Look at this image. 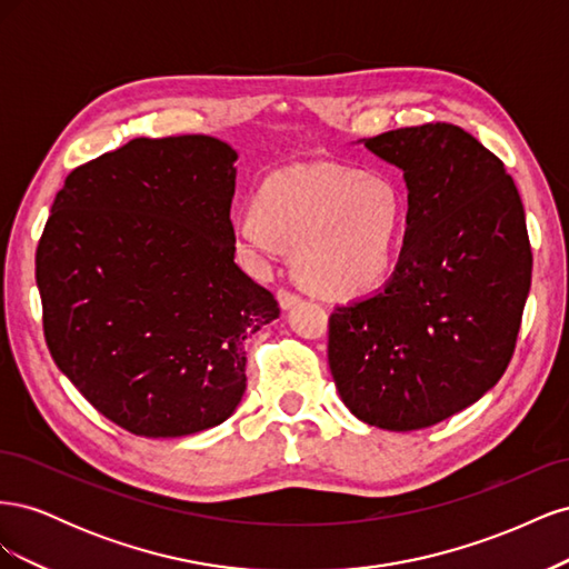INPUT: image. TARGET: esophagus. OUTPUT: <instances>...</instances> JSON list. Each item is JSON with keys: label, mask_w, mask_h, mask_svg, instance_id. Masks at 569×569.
I'll list each match as a JSON object with an SVG mask.
<instances>
[{"label": "esophagus", "mask_w": 569, "mask_h": 569, "mask_svg": "<svg viewBox=\"0 0 569 569\" xmlns=\"http://www.w3.org/2000/svg\"><path fill=\"white\" fill-rule=\"evenodd\" d=\"M299 301H301V297L295 295V291H289V289H280L278 291V303L284 308V311H289V308H295Z\"/></svg>", "instance_id": "esophagus-1"}]
</instances>
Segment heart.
<instances>
[{"instance_id": "obj_1", "label": "heart", "mask_w": 569, "mask_h": 569, "mask_svg": "<svg viewBox=\"0 0 569 569\" xmlns=\"http://www.w3.org/2000/svg\"><path fill=\"white\" fill-rule=\"evenodd\" d=\"M406 201L389 178L316 163L274 173L234 230L263 256L297 249L301 278L327 297H358L393 268Z\"/></svg>"}]
</instances>
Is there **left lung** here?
<instances>
[{
	"instance_id": "obj_1",
	"label": "left lung",
	"mask_w": 569,
	"mask_h": 569,
	"mask_svg": "<svg viewBox=\"0 0 569 569\" xmlns=\"http://www.w3.org/2000/svg\"><path fill=\"white\" fill-rule=\"evenodd\" d=\"M408 189L399 263L375 295L330 316L327 360L358 420L432 427L506 372L531 284L522 199L501 159L451 123L360 140Z\"/></svg>"
}]
</instances>
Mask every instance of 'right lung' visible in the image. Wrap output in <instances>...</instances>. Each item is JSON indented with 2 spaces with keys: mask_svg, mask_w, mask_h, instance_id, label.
Wrapping results in <instances>:
<instances>
[{
  "mask_svg": "<svg viewBox=\"0 0 569 569\" xmlns=\"http://www.w3.org/2000/svg\"><path fill=\"white\" fill-rule=\"evenodd\" d=\"M234 161L216 137H137L76 168L51 206L36 256L49 353L137 437L226 422L247 337L280 316L234 263Z\"/></svg>",
  "mask_w": 569,
  "mask_h": 569,
  "instance_id": "1",
  "label": "right lung"
}]
</instances>
